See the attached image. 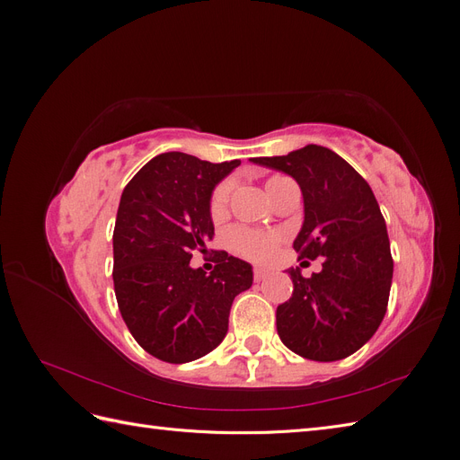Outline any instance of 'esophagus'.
<instances>
[{"mask_svg":"<svg viewBox=\"0 0 460 460\" xmlns=\"http://www.w3.org/2000/svg\"><path fill=\"white\" fill-rule=\"evenodd\" d=\"M270 274V270L269 269H264V267H255L253 269V278L257 282H261V280H264V278H267Z\"/></svg>","mask_w":460,"mask_h":460,"instance_id":"esophagus-1","label":"esophagus"}]
</instances>
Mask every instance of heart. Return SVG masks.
I'll return each instance as SVG.
<instances>
[{
  "mask_svg": "<svg viewBox=\"0 0 460 460\" xmlns=\"http://www.w3.org/2000/svg\"><path fill=\"white\" fill-rule=\"evenodd\" d=\"M280 180H284V176L269 178L267 191L280 182ZM232 188H234V182L228 178V180H222V182L213 190L211 199H208V213H211L215 220H220L226 215ZM278 242H280V235L278 234L255 232V230H245V228H232L228 234V243L234 252L253 261L269 257L274 252Z\"/></svg>",
  "mask_w": 460,
  "mask_h": 460,
  "instance_id": "b5f03b06",
  "label": "heart"
}]
</instances>
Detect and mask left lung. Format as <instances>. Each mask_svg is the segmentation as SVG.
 <instances>
[{"mask_svg":"<svg viewBox=\"0 0 460 460\" xmlns=\"http://www.w3.org/2000/svg\"><path fill=\"white\" fill-rule=\"evenodd\" d=\"M252 161L299 184L305 220L294 249L301 259L323 257V270L311 278L288 269L294 294L276 309L278 336L288 349L320 363L353 355L384 320L394 278L378 201L367 180L323 146Z\"/></svg>","mask_w":460,"mask_h":460,"instance_id":"obj_1","label":"left lung"}]
</instances>
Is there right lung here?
I'll use <instances>...</instances> for the list:
<instances>
[{
  "label": "right lung",
  "instance_id": "add662e5",
  "mask_svg": "<svg viewBox=\"0 0 460 460\" xmlns=\"http://www.w3.org/2000/svg\"><path fill=\"white\" fill-rule=\"evenodd\" d=\"M240 161L208 163L171 151L124 188L113 232L119 311L134 340L164 363L196 360L225 340L234 297L253 284L252 264L217 253L211 272L191 253L213 240L208 199Z\"/></svg>",
  "mask_w": 460,
  "mask_h": 460
}]
</instances>
